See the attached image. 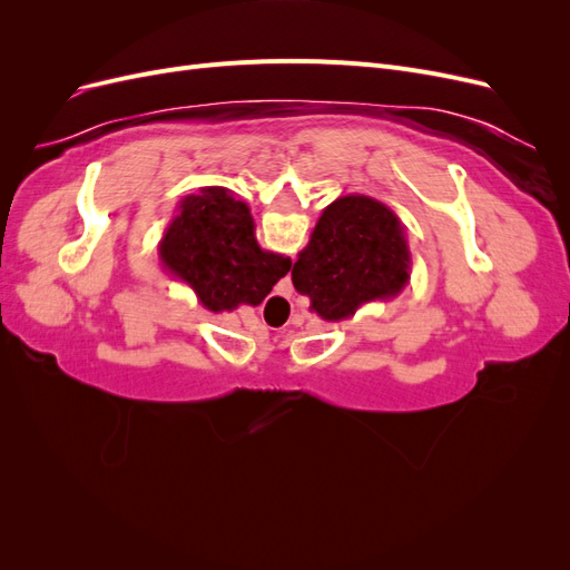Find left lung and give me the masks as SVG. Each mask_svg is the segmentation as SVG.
Segmentation results:
<instances>
[{"label":"left lung","mask_w":570,"mask_h":570,"mask_svg":"<svg viewBox=\"0 0 570 570\" xmlns=\"http://www.w3.org/2000/svg\"><path fill=\"white\" fill-rule=\"evenodd\" d=\"M409 278L411 252L400 216L366 195L327 204L292 268V285L327 323L396 297Z\"/></svg>","instance_id":"left-lung-1"}]
</instances>
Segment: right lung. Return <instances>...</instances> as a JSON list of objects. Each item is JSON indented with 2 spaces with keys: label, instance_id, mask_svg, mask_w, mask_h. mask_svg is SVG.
<instances>
[{
  "label": "right lung",
  "instance_id": "1",
  "mask_svg": "<svg viewBox=\"0 0 570 570\" xmlns=\"http://www.w3.org/2000/svg\"><path fill=\"white\" fill-rule=\"evenodd\" d=\"M176 212L159 243V262L214 314L258 306L292 266L289 256L258 247L249 206L226 187H202Z\"/></svg>",
  "mask_w": 570,
  "mask_h": 570
}]
</instances>
